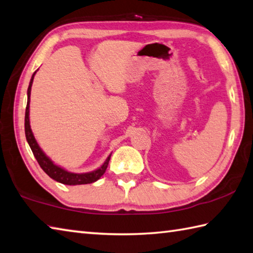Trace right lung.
<instances>
[{
    "label": "right lung",
    "mask_w": 253,
    "mask_h": 253,
    "mask_svg": "<svg viewBox=\"0 0 253 253\" xmlns=\"http://www.w3.org/2000/svg\"><path fill=\"white\" fill-rule=\"evenodd\" d=\"M35 73L36 72H34L33 77L31 79V82H29L28 90H27V105H26V112H25V135H26L28 145L31 147V149L34 153L35 158H36L37 162L39 163V166H41L42 169L46 172L51 179H53L57 182H60L62 184L80 185V184H88V183H93L97 181L104 174V173H105L108 162H110V159H111V155L108 156L106 161L104 162V165L100 168V169H97L93 172L81 173V174H79V173L68 172L66 170H63L62 168L54 165V163L42 151L37 141L35 140V137L31 129V125H29V97H31V90H32V84H33Z\"/></svg>",
    "instance_id": "1"
}]
</instances>
